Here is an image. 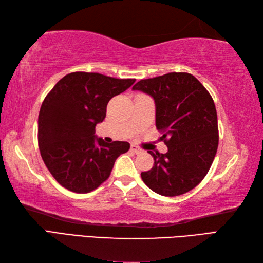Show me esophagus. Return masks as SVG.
<instances>
[{
  "label": "esophagus",
  "instance_id": "esophagus-1",
  "mask_svg": "<svg viewBox=\"0 0 263 263\" xmlns=\"http://www.w3.org/2000/svg\"><path fill=\"white\" fill-rule=\"evenodd\" d=\"M131 150H132V152L135 153V154H140V153H142V150H141L140 148H139L138 146H136V144H132V146H131Z\"/></svg>",
  "mask_w": 263,
  "mask_h": 263
}]
</instances>
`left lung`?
Returning a JSON list of instances; mask_svg holds the SVG:
<instances>
[{
	"label": "left lung",
	"mask_w": 263,
	"mask_h": 263,
	"mask_svg": "<svg viewBox=\"0 0 263 263\" xmlns=\"http://www.w3.org/2000/svg\"><path fill=\"white\" fill-rule=\"evenodd\" d=\"M132 90L149 95L156 127L168 152H149L154 167L142 172L144 184L165 197L191 191L208 173L218 148L215 103L201 82L185 72H171L137 82Z\"/></svg>",
	"instance_id": "left-lung-1"
}]
</instances>
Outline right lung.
Instances as JSON below:
<instances>
[{"mask_svg": "<svg viewBox=\"0 0 263 263\" xmlns=\"http://www.w3.org/2000/svg\"><path fill=\"white\" fill-rule=\"evenodd\" d=\"M136 79L73 72L63 77L44 99L38 116V146L53 177L77 193L97 189L110 175L116 158L130 149L126 141L105 142L95 127L107 104Z\"/></svg>", "mask_w": 263, "mask_h": 263, "instance_id": "obj_1", "label": "right lung"}]
</instances>
